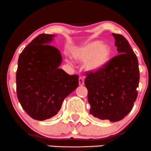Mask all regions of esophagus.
<instances>
[{
  "label": "esophagus",
  "instance_id": "34e87169",
  "mask_svg": "<svg viewBox=\"0 0 151 151\" xmlns=\"http://www.w3.org/2000/svg\"><path fill=\"white\" fill-rule=\"evenodd\" d=\"M79 84L80 86H82L84 84V80L83 77H79Z\"/></svg>",
  "mask_w": 151,
  "mask_h": 151
}]
</instances>
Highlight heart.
<instances>
[{
	"mask_svg": "<svg viewBox=\"0 0 151 151\" xmlns=\"http://www.w3.org/2000/svg\"><path fill=\"white\" fill-rule=\"evenodd\" d=\"M111 51L107 44L93 41L74 48L71 57L75 62L84 63V68L90 72H97L105 67L110 59Z\"/></svg>",
	"mask_w": 151,
	"mask_h": 151,
	"instance_id": "obj_1",
	"label": "heart"
}]
</instances>
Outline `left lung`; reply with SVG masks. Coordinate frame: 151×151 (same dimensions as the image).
Here are the masks:
<instances>
[{
    "mask_svg": "<svg viewBox=\"0 0 151 151\" xmlns=\"http://www.w3.org/2000/svg\"><path fill=\"white\" fill-rule=\"evenodd\" d=\"M118 55L102 70L87 74L89 113L100 120L120 121L130 113L137 98L140 74L138 61L123 36L112 34Z\"/></svg>",
    "mask_w": 151,
    "mask_h": 151,
    "instance_id": "left-lung-1",
    "label": "left lung"
}]
</instances>
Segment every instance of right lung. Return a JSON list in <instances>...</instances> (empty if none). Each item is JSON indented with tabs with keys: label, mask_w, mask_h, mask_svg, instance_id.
Segmentation results:
<instances>
[{
	"label": "right lung",
	"mask_w": 151,
	"mask_h": 151,
	"mask_svg": "<svg viewBox=\"0 0 151 151\" xmlns=\"http://www.w3.org/2000/svg\"><path fill=\"white\" fill-rule=\"evenodd\" d=\"M55 36L44 34L36 36L18 61V99L25 112L40 121L57 115L64 99L79 86L78 76L59 69L61 52L49 45Z\"/></svg>",
	"instance_id": "obj_1"
}]
</instances>
